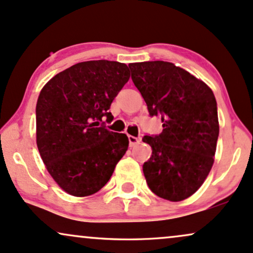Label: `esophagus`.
Returning a JSON list of instances; mask_svg holds the SVG:
<instances>
[{
    "mask_svg": "<svg viewBox=\"0 0 253 253\" xmlns=\"http://www.w3.org/2000/svg\"><path fill=\"white\" fill-rule=\"evenodd\" d=\"M127 138H129V145L130 147H135V145H137L139 143V141L141 139L135 137V136H131V135H127Z\"/></svg>",
    "mask_w": 253,
    "mask_h": 253,
    "instance_id": "34e87169",
    "label": "esophagus"
}]
</instances>
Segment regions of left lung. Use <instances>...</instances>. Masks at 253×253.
<instances>
[{
	"mask_svg": "<svg viewBox=\"0 0 253 253\" xmlns=\"http://www.w3.org/2000/svg\"><path fill=\"white\" fill-rule=\"evenodd\" d=\"M129 67L149 115L160 116L163 126L159 136L142 138L153 150L143 165L148 186L166 200H185L203 186L214 163L219 136L214 94L173 62H133Z\"/></svg>",
	"mask_w": 253,
	"mask_h": 253,
	"instance_id": "left-lung-1",
	"label": "left lung"
}]
</instances>
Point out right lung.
Returning <instances> with one entry per match:
<instances>
[{
    "label": "right lung",
    "instance_id": "right-lung-1",
    "mask_svg": "<svg viewBox=\"0 0 253 253\" xmlns=\"http://www.w3.org/2000/svg\"><path fill=\"white\" fill-rule=\"evenodd\" d=\"M130 78L126 64L83 61L55 74L39 94L37 144L53 180L73 197L102 189L126 153V133L99 126Z\"/></svg>",
    "mask_w": 253,
    "mask_h": 253
}]
</instances>
